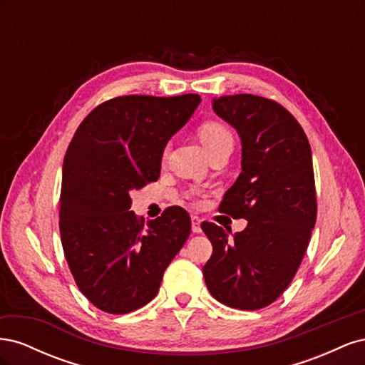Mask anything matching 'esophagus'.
<instances>
[{
    "instance_id": "obj_1",
    "label": "esophagus",
    "mask_w": 365,
    "mask_h": 365,
    "mask_svg": "<svg viewBox=\"0 0 365 365\" xmlns=\"http://www.w3.org/2000/svg\"><path fill=\"white\" fill-rule=\"evenodd\" d=\"M192 231L193 233H201V219L197 216H192Z\"/></svg>"
}]
</instances>
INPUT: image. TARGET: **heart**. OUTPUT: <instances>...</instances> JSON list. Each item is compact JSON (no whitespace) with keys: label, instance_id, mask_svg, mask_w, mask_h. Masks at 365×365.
<instances>
[{"label":"heart","instance_id":"heart-1","mask_svg":"<svg viewBox=\"0 0 365 365\" xmlns=\"http://www.w3.org/2000/svg\"><path fill=\"white\" fill-rule=\"evenodd\" d=\"M197 135H200L208 155L220 148L233 146V134L220 121H205L197 130Z\"/></svg>","mask_w":365,"mask_h":365}]
</instances>
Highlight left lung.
I'll use <instances>...</instances> for the list:
<instances>
[{
    "mask_svg": "<svg viewBox=\"0 0 365 365\" xmlns=\"http://www.w3.org/2000/svg\"><path fill=\"white\" fill-rule=\"evenodd\" d=\"M213 109L242 141V172L219 212L248 225L228 237L222 227L202 222L213 245L202 274L217 302L256 311L288 288L307 250L317 220L312 152L295 117L269 98L222 96Z\"/></svg>",
    "mask_w": 365,
    "mask_h": 365,
    "instance_id": "obj_1",
    "label": "left lung"
}]
</instances>
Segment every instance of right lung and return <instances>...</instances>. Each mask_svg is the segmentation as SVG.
<instances>
[{
	"label": "right lung",
	"mask_w": 365,
	"mask_h": 365,
	"mask_svg": "<svg viewBox=\"0 0 365 365\" xmlns=\"http://www.w3.org/2000/svg\"><path fill=\"white\" fill-rule=\"evenodd\" d=\"M200 102L197 94L111 98L85 117L65 153L62 248L77 288L103 312L148 304L190 235L184 208L145 222L129 210V193L158 180L165 145Z\"/></svg>",
	"instance_id": "1"
}]
</instances>
